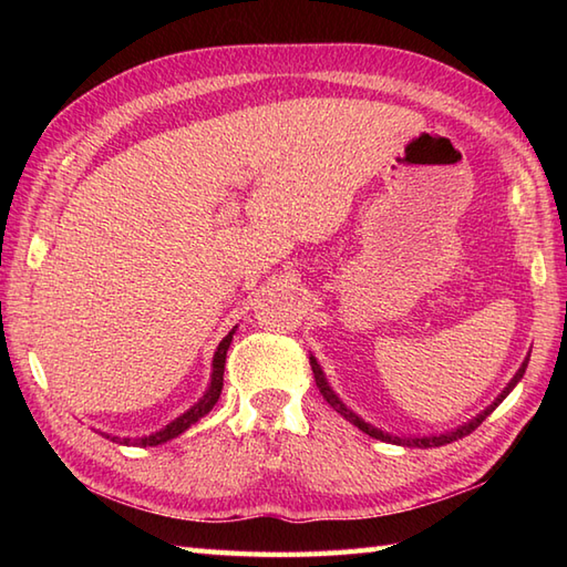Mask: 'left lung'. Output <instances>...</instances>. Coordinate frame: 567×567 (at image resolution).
<instances>
[{"instance_id":"obj_1","label":"left lung","mask_w":567,"mask_h":567,"mask_svg":"<svg viewBox=\"0 0 567 567\" xmlns=\"http://www.w3.org/2000/svg\"><path fill=\"white\" fill-rule=\"evenodd\" d=\"M309 363H311V370H315V380H317V388H319V392L323 394V400H327L336 412L339 414H343L348 421H353V424L360 429V431H365L368 436H372V439H380V441H388V443H400V445H409V449H433V445H445V443H453V441H457V439H463V436H467L470 431H475L480 424H483V421L495 412V409L499 406V402L504 400V396H507L514 388H516V382H519L522 378H524V372H526V363L528 360H524V365L519 368V372H516V375L512 378V382L507 384V388H504V392L497 396L495 402H492L483 414H477L473 421H467V424H463V426H457L455 431H449V433H439V436H424V439H400V436H390V433H384V431H380V429H375V426H370L368 421H363L360 416H355L351 409L348 406H343V402L339 400V396L333 394V390L329 388V382H327V378H323V372H321V368H319V363H317V358H309Z\"/></svg>"}]
</instances>
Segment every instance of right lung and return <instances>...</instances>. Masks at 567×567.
Listing matches in <instances>:
<instances>
[{"label": "right lung", "mask_w": 567, "mask_h": 567, "mask_svg": "<svg viewBox=\"0 0 567 567\" xmlns=\"http://www.w3.org/2000/svg\"><path fill=\"white\" fill-rule=\"evenodd\" d=\"M234 331L236 329H231L228 331V336L226 339L219 343V348H216V353H214V372H212V384H209V390L204 392V396L202 400L192 406V409H187V412L183 414V416H177L173 424H167L163 431H155V433H151V436H143V439H136L134 443L136 445H143V449H146V445H158V443H165V441H171V439H177L179 433L183 431H187L192 424H195V421H199L204 414H209L212 412V406L219 402V394H221V388H224V363H226V351H228V346H231V339H234ZM106 439H112V441H118V443H131V439H118V436H106Z\"/></svg>", "instance_id": "1"}]
</instances>
